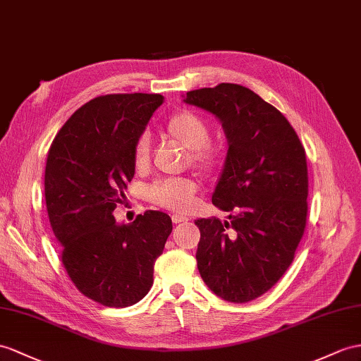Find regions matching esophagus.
Masks as SVG:
<instances>
[{"label": "esophagus", "instance_id": "34e87169", "mask_svg": "<svg viewBox=\"0 0 361 361\" xmlns=\"http://www.w3.org/2000/svg\"><path fill=\"white\" fill-rule=\"evenodd\" d=\"M171 219H173V224H182V222H188L190 221V217L182 216V214H173Z\"/></svg>", "mask_w": 361, "mask_h": 361}]
</instances>
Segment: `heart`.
I'll use <instances>...</instances> for the list:
<instances>
[{
  "label": "heart",
  "mask_w": 361,
  "mask_h": 361,
  "mask_svg": "<svg viewBox=\"0 0 361 361\" xmlns=\"http://www.w3.org/2000/svg\"><path fill=\"white\" fill-rule=\"evenodd\" d=\"M165 131L174 142L188 150V162L192 169L205 174H211L221 169L224 161L222 150L216 144L209 142L211 130L197 113L190 110L174 113L166 121ZM133 159L137 169H145L150 162V139L145 135L136 140ZM196 191L197 183L191 178L176 176V178H166L156 182L148 188L147 197L157 207L185 211L192 205Z\"/></svg>",
  "instance_id": "obj_1"
}]
</instances>
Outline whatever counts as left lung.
<instances>
[{
  "instance_id": "left-lung-1",
  "label": "left lung",
  "mask_w": 361,
  "mask_h": 361,
  "mask_svg": "<svg viewBox=\"0 0 361 361\" xmlns=\"http://www.w3.org/2000/svg\"><path fill=\"white\" fill-rule=\"evenodd\" d=\"M187 104L222 122L228 153L213 204L230 221L199 219L200 277L224 300L247 303L294 260L307 216L305 148L288 119L239 84L188 92Z\"/></svg>"
}]
</instances>
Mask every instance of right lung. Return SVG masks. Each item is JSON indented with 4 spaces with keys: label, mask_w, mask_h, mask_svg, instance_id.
Returning a JSON list of instances; mask_svg holds the SVG:
<instances>
[{
    "label": "right lung",
    "mask_w": 361,
    "mask_h": 361,
    "mask_svg": "<svg viewBox=\"0 0 361 361\" xmlns=\"http://www.w3.org/2000/svg\"><path fill=\"white\" fill-rule=\"evenodd\" d=\"M162 102L156 93L98 96L68 118L49 148L44 192L61 260L79 293L109 307L131 306L150 291L173 230L162 211L122 225L113 216L135 176L136 140Z\"/></svg>",
    "instance_id": "add662e5"
}]
</instances>
